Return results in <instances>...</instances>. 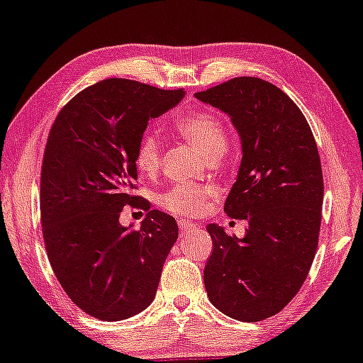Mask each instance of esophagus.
<instances>
[{
    "label": "esophagus",
    "instance_id": "esophagus-1",
    "mask_svg": "<svg viewBox=\"0 0 363 363\" xmlns=\"http://www.w3.org/2000/svg\"><path fill=\"white\" fill-rule=\"evenodd\" d=\"M179 229H181V233H192V231H199V226H197V224H194V223H191V221H184V219H182V221H179Z\"/></svg>",
    "mask_w": 363,
    "mask_h": 363
}]
</instances>
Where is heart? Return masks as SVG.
I'll return each mask as SVG.
<instances>
[{"instance_id": "obj_1", "label": "heart", "mask_w": 363, "mask_h": 363, "mask_svg": "<svg viewBox=\"0 0 363 363\" xmlns=\"http://www.w3.org/2000/svg\"><path fill=\"white\" fill-rule=\"evenodd\" d=\"M174 128L177 134L191 142L209 160L223 157L229 147V135L224 122L208 110H191L176 118ZM162 162V145L159 137L145 134L135 149V164L140 172L154 174ZM211 189L203 186L176 184L159 196V204L177 216H194L203 211Z\"/></svg>"}]
</instances>
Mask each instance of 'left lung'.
Wrapping results in <instances>:
<instances>
[{
	"instance_id": "left-lung-1",
	"label": "left lung",
	"mask_w": 363,
	"mask_h": 363,
	"mask_svg": "<svg viewBox=\"0 0 363 363\" xmlns=\"http://www.w3.org/2000/svg\"><path fill=\"white\" fill-rule=\"evenodd\" d=\"M196 99L228 113L241 137L224 213L250 224L241 240L208 226L206 291L224 315L261 322L290 303L313 263L323 204L318 147L298 105L266 80L238 77Z\"/></svg>"
}]
</instances>
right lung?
<instances>
[{
  "instance_id": "obj_1",
  "label": "right lung",
  "mask_w": 363,
  "mask_h": 363,
  "mask_svg": "<svg viewBox=\"0 0 363 363\" xmlns=\"http://www.w3.org/2000/svg\"><path fill=\"white\" fill-rule=\"evenodd\" d=\"M184 97L127 79L86 86L58 112L41 164V231L53 273L85 313L118 322L152 303L176 219L132 194L135 149L155 118ZM125 205L148 213L139 230L118 223Z\"/></svg>"
}]
</instances>
